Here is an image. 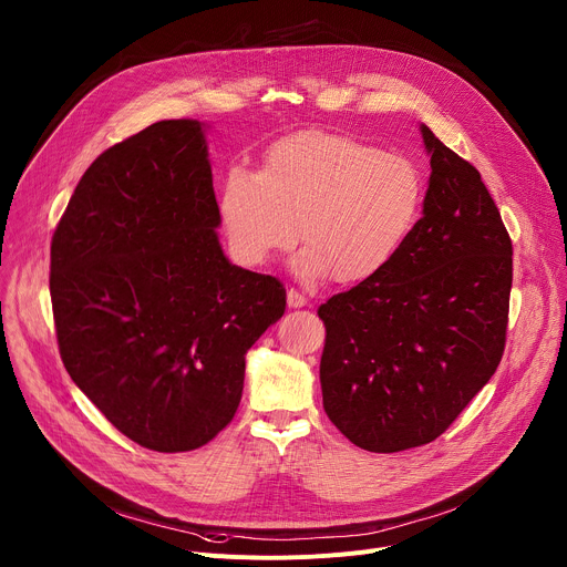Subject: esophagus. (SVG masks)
Here are the masks:
<instances>
[{
	"label": "esophagus",
	"instance_id": "34e87169",
	"mask_svg": "<svg viewBox=\"0 0 567 567\" xmlns=\"http://www.w3.org/2000/svg\"><path fill=\"white\" fill-rule=\"evenodd\" d=\"M287 305L289 307H305L307 298L298 289H287Z\"/></svg>",
	"mask_w": 567,
	"mask_h": 567
}]
</instances>
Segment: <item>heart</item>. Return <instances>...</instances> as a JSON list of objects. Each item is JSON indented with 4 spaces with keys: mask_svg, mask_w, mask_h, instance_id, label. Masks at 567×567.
<instances>
[{
    "mask_svg": "<svg viewBox=\"0 0 567 567\" xmlns=\"http://www.w3.org/2000/svg\"><path fill=\"white\" fill-rule=\"evenodd\" d=\"M424 186L409 158L359 138L307 130L276 141L258 173L230 168L219 188V217L233 258L265 267L309 245L293 260L313 282L365 280L385 269L420 219Z\"/></svg>",
    "mask_w": 567,
    "mask_h": 567,
    "instance_id": "obj_1",
    "label": "heart"
}]
</instances>
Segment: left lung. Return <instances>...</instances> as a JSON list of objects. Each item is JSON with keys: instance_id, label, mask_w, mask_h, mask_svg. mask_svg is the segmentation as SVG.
Returning <instances> with one entry per match:
<instances>
[{"instance_id": "8db88e82", "label": "left lung", "mask_w": 567, "mask_h": 567, "mask_svg": "<svg viewBox=\"0 0 567 567\" xmlns=\"http://www.w3.org/2000/svg\"><path fill=\"white\" fill-rule=\"evenodd\" d=\"M424 215L379 274L318 307L322 409L357 446L440 437L496 372L507 339L512 239L480 173L426 125Z\"/></svg>"}]
</instances>
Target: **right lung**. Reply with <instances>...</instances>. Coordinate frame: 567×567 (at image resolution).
Masks as SVG:
<instances>
[{
	"mask_svg": "<svg viewBox=\"0 0 567 567\" xmlns=\"http://www.w3.org/2000/svg\"><path fill=\"white\" fill-rule=\"evenodd\" d=\"M199 121H158L107 147L51 239L62 363L132 442L179 453L233 420L245 354L285 313L274 276L235 267Z\"/></svg>",
	"mask_w": 567,
	"mask_h": 567,
	"instance_id": "1",
	"label": "right lung"
}]
</instances>
